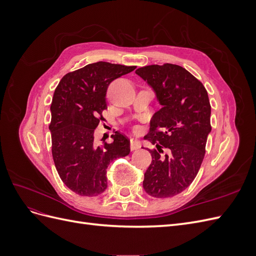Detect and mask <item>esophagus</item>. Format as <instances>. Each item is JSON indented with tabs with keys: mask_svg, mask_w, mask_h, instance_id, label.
<instances>
[{
	"mask_svg": "<svg viewBox=\"0 0 256 256\" xmlns=\"http://www.w3.org/2000/svg\"><path fill=\"white\" fill-rule=\"evenodd\" d=\"M141 147V143H140V141H138V140H136V138H131L130 140V150H138Z\"/></svg>",
	"mask_w": 256,
	"mask_h": 256,
	"instance_id": "1",
	"label": "esophagus"
}]
</instances>
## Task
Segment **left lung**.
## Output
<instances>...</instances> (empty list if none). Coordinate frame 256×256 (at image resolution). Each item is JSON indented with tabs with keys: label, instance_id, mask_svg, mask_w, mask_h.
Returning <instances> with one entry per match:
<instances>
[{
	"label": "left lung",
	"instance_id": "1",
	"mask_svg": "<svg viewBox=\"0 0 256 256\" xmlns=\"http://www.w3.org/2000/svg\"><path fill=\"white\" fill-rule=\"evenodd\" d=\"M136 74L154 90L162 106L144 136L157 150H148L152 164L144 174L143 188L154 198L174 196L191 184L205 156L212 131L207 90L194 76L174 64L145 66ZM164 148L169 150L164 158L160 154Z\"/></svg>",
	"mask_w": 256,
	"mask_h": 256
}]
</instances>
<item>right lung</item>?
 I'll return each instance as SVG.
<instances>
[{"instance_id":"add662e5","label":"right lung","mask_w":256,"mask_h":256,"mask_svg":"<svg viewBox=\"0 0 256 256\" xmlns=\"http://www.w3.org/2000/svg\"><path fill=\"white\" fill-rule=\"evenodd\" d=\"M136 68L97 62L65 74L54 90L52 157L60 180L76 194H102L108 186V166L130 152V141L118 131L112 134V143L102 146L94 144V131L104 120L108 86Z\"/></svg>"}]
</instances>
